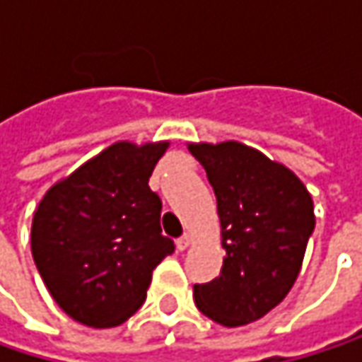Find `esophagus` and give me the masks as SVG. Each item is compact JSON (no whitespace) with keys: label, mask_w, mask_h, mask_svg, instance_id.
Returning a JSON list of instances; mask_svg holds the SVG:
<instances>
[{"label":"esophagus","mask_w":362,"mask_h":362,"mask_svg":"<svg viewBox=\"0 0 362 362\" xmlns=\"http://www.w3.org/2000/svg\"><path fill=\"white\" fill-rule=\"evenodd\" d=\"M190 243H192V237H190L188 233H186V235H182L180 239L176 241V245H178V250H180V252H184Z\"/></svg>","instance_id":"34e87169"}]
</instances>
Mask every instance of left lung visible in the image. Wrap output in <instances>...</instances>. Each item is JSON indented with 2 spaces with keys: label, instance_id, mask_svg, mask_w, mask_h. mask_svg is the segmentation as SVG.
Here are the masks:
<instances>
[{
  "label": "left lung",
  "instance_id": "left-lung-1",
  "mask_svg": "<svg viewBox=\"0 0 362 362\" xmlns=\"http://www.w3.org/2000/svg\"><path fill=\"white\" fill-rule=\"evenodd\" d=\"M218 199L224 264L194 285L197 308L224 327L253 323L293 287L315 230L313 197L283 163L228 140L188 144Z\"/></svg>",
  "mask_w": 362,
  "mask_h": 362
}]
</instances>
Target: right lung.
I'll use <instances>...</instances> for the list:
<instances>
[{"instance_id": "1", "label": "right lung", "mask_w": 362, "mask_h": 362, "mask_svg": "<svg viewBox=\"0 0 362 362\" xmlns=\"http://www.w3.org/2000/svg\"><path fill=\"white\" fill-rule=\"evenodd\" d=\"M168 146L115 142L37 205V270L54 302L81 325L125 323L146 300L157 264L174 253V241L161 235V199L148 186Z\"/></svg>"}]
</instances>
